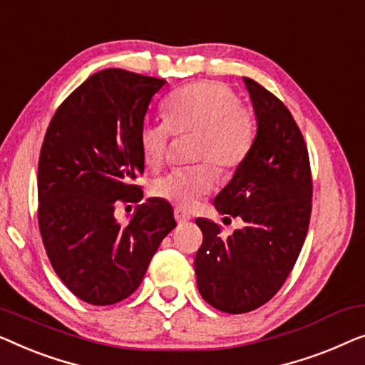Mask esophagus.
Returning <instances> with one entry per match:
<instances>
[{"label": "esophagus", "mask_w": 365, "mask_h": 365, "mask_svg": "<svg viewBox=\"0 0 365 365\" xmlns=\"http://www.w3.org/2000/svg\"><path fill=\"white\" fill-rule=\"evenodd\" d=\"M190 218H192V217H190V215H188L187 212H183V210H180V208L175 210V220H177V222L180 223V225L190 222Z\"/></svg>", "instance_id": "obj_1"}]
</instances>
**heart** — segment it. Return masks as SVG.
<instances>
[{
  "label": "heart",
  "mask_w": 365,
  "mask_h": 365,
  "mask_svg": "<svg viewBox=\"0 0 365 365\" xmlns=\"http://www.w3.org/2000/svg\"><path fill=\"white\" fill-rule=\"evenodd\" d=\"M165 120H143L138 147L148 167H160L172 133H193L190 158L205 160L177 168L152 185V193L180 208H193L217 182V172L243 165L258 135L255 110L238 102L235 92L218 81H195L173 91L163 102ZM210 163L208 164L207 162Z\"/></svg>",
  "instance_id": "heart-1"
}]
</instances>
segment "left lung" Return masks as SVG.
I'll list each match as a JSON object with an SVG mask.
<instances>
[{"instance_id": "obj_1", "label": "left lung", "mask_w": 365, "mask_h": 365, "mask_svg": "<svg viewBox=\"0 0 365 365\" xmlns=\"http://www.w3.org/2000/svg\"><path fill=\"white\" fill-rule=\"evenodd\" d=\"M258 135L243 165L215 198L241 230L222 240L217 223L197 218L203 243L195 255L198 291L230 314L258 309L284 284L304 245L312 208V177L304 137L291 112L258 82L245 78Z\"/></svg>"}]
</instances>
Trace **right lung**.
I'll list each match as a JSON object with an SVG mask.
<instances>
[{
    "instance_id": "right-lung-1",
    "label": "right lung",
    "mask_w": 365,
    "mask_h": 365,
    "mask_svg": "<svg viewBox=\"0 0 365 365\" xmlns=\"http://www.w3.org/2000/svg\"><path fill=\"white\" fill-rule=\"evenodd\" d=\"M165 79L104 69L74 89L46 130L38 163V223L56 274L79 299L115 304L140 286L162 240L177 227L172 205L148 198L129 225L119 203H138V129Z\"/></svg>"
}]
</instances>
